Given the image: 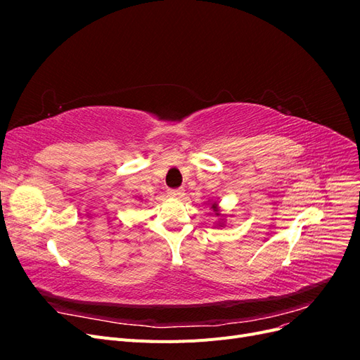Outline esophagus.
Listing matches in <instances>:
<instances>
[{"instance_id":"34e87169","label":"esophagus","mask_w":360,"mask_h":360,"mask_svg":"<svg viewBox=\"0 0 360 360\" xmlns=\"http://www.w3.org/2000/svg\"><path fill=\"white\" fill-rule=\"evenodd\" d=\"M168 195L172 198H181L184 195V191L183 189H169L168 191Z\"/></svg>"}]
</instances>
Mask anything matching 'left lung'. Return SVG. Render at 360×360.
Segmentation results:
<instances>
[{"label": "left lung", "mask_w": 360, "mask_h": 360, "mask_svg": "<svg viewBox=\"0 0 360 360\" xmlns=\"http://www.w3.org/2000/svg\"><path fill=\"white\" fill-rule=\"evenodd\" d=\"M210 209H213V212H214V214L216 216H219L221 213H219V207H217V202L214 201V202H212V207H210ZM221 226V225H219Z\"/></svg>", "instance_id": "obj_1"}]
</instances>
